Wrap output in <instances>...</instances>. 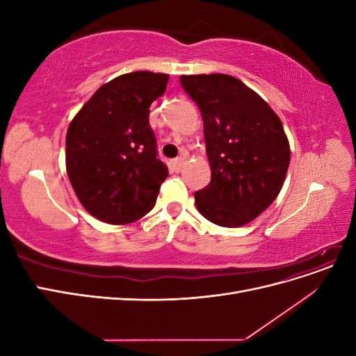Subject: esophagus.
<instances>
[{
	"instance_id": "esophagus-1",
	"label": "esophagus",
	"mask_w": 356,
	"mask_h": 356,
	"mask_svg": "<svg viewBox=\"0 0 356 356\" xmlns=\"http://www.w3.org/2000/svg\"><path fill=\"white\" fill-rule=\"evenodd\" d=\"M186 157L184 156H181V157H178V159H175L174 160V168L177 169V170H181L182 169V166H184V163H186Z\"/></svg>"
}]
</instances>
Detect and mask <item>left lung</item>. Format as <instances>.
Wrapping results in <instances>:
<instances>
[{
    "mask_svg": "<svg viewBox=\"0 0 356 356\" xmlns=\"http://www.w3.org/2000/svg\"><path fill=\"white\" fill-rule=\"evenodd\" d=\"M199 106L211 182L195 193L197 211L221 227H242L282 190L291 149L281 118L260 95L227 74L181 75Z\"/></svg>",
    "mask_w": 356,
    "mask_h": 356,
    "instance_id": "1",
    "label": "left lung"
}]
</instances>
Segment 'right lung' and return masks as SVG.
<instances>
[{"instance_id": "right-lung-1", "label": "right lung", "mask_w": 356, "mask_h": 356, "mask_svg": "<svg viewBox=\"0 0 356 356\" xmlns=\"http://www.w3.org/2000/svg\"><path fill=\"white\" fill-rule=\"evenodd\" d=\"M169 74L135 71L102 84L71 120L67 174L75 196L95 218L127 224L154 208L169 172L157 157L149 105L165 93Z\"/></svg>"}]
</instances>
